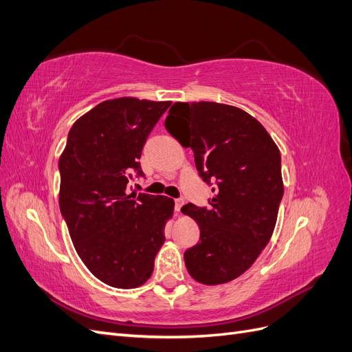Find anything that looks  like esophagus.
Instances as JSON below:
<instances>
[{"instance_id":"1","label":"esophagus","mask_w":352,"mask_h":352,"mask_svg":"<svg viewBox=\"0 0 352 352\" xmlns=\"http://www.w3.org/2000/svg\"><path fill=\"white\" fill-rule=\"evenodd\" d=\"M184 206H185V199L184 198H176L175 199V210H176V212H179L180 210H182Z\"/></svg>"}]
</instances>
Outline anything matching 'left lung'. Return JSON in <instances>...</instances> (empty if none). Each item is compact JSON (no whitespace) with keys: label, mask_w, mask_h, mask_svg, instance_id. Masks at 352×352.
<instances>
[{"label":"left lung","mask_w":352,"mask_h":352,"mask_svg":"<svg viewBox=\"0 0 352 352\" xmlns=\"http://www.w3.org/2000/svg\"><path fill=\"white\" fill-rule=\"evenodd\" d=\"M166 129L194 151L199 177L214 192L208 207L186 204L199 241L185 251L189 274L220 285L247 272L269 243L283 197L280 153L263 124L238 107L176 102Z\"/></svg>","instance_id":"left-lung-1"}]
</instances>
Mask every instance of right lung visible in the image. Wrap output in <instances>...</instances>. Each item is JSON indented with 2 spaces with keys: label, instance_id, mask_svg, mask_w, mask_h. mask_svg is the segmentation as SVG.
<instances>
[{
  "label": "right lung",
  "instance_id": "1",
  "mask_svg": "<svg viewBox=\"0 0 352 352\" xmlns=\"http://www.w3.org/2000/svg\"><path fill=\"white\" fill-rule=\"evenodd\" d=\"M170 104L104 101L72 126L60 157V211L74 248L95 278L114 287L150 279L166 239L175 201L127 188L145 176L142 148Z\"/></svg>",
  "mask_w": 352,
  "mask_h": 352
}]
</instances>
